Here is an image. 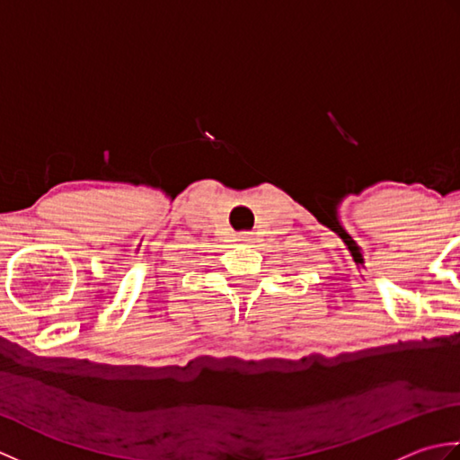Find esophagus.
<instances>
[{
  "label": "esophagus",
  "mask_w": 460,
  "mask_h": 460,
  "mask_svg": "<svg viewBox=\"0 0 460 460\" xmlns=\"http://www.w3.org/2000/svg\"><path fill=\"white\" fill-rule=\"evenodd\" d=\"M251 233H241V235H239V241H251Z\"/></svg>",
  "instance_id": "esophagus-1"
}]
</instances>
